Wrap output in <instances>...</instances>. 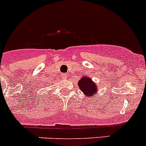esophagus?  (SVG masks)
Returning <instances> with one entry per match:
<instances>
[{"mask_svg": "<svg viewBox=\"0 0 146 146\" xmlns=\"http://www.w3.org/2000/svg\"><path fill=\"white\" fill-rule=\"evenodd\" d=\"M62 79H66V78L67 77V74L66 73L62 74Z\"/></svg>", "mask_w": 146, "mask_h": 146, "instance_id": "34e87169", "label": "esophagus"}]
</instances>
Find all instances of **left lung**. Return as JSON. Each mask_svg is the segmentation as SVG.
Wrapping results in <instances>:
<instances>
[{"instance_id": "8db88e82", "label": "left lung", "mask_w": 146, "mask_h": 146, "mask_svg": "<svg viewBox=\"0 0 146 146\" xmlns=\"http://www.w3.org/2000/svg\"><path fill=\"white\" fill-rule=\"evenodd\" d=\"M78 86L81 91L87 97L93 98L98 91V86L92 81V79L86 76L81 78L78 82Z\"/></svg>"}]
</instances>
